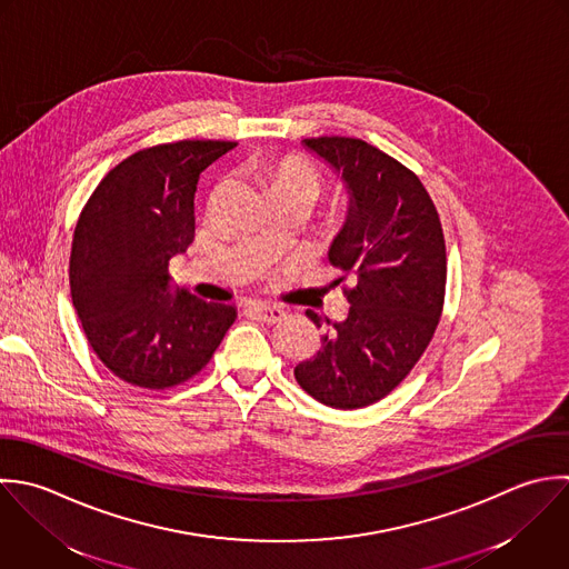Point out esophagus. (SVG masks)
<instances>
[{
  "label": "esophagus",
  "mask_w": 569,
  "mask_h": 569,
  "mask_svg": "<svg viewBox=\"0 0 569 569\" xmlns=\"http://www.w3.org/2000/svg\"><path fill=\"white\" fill-rule=\"evenodd\" d=\"M250 312H252L257 319H261L263 323H268V326L279 323V321L286 317V312H283L281 308L270 306V303H252V306H250Z\"/></svg>",
  "instance_id": "esophagus-1"
}]
</instances>
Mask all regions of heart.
<instances>
[{"instance_id":"b5f03b06","label":"heart","mask_w":569,"mask_h":569,"mask_svg":"<svg viewBox=\"0 0 569 569\" xmlns=\"http://www.w3.org/2000/svg\"><path fill=\"white\" fill-rule=\"evenodd\" d=\"M261 170H263L272 192L290 190V192H299L312 201L323 188L319 172L306 159H301L297 154H286V157L272 159V161L263 163Z\"/></svg>"}]
</instances>
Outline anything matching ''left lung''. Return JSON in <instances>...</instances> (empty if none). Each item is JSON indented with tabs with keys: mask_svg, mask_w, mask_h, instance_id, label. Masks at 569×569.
<instances>
[{
	"mask_svg": "<svg viewBox=\"0 0 569 569\" xmlns=\"http://www.w3.org/2000/svg\"><path fill=\"white\" fill-rule=\"evenodd\" d=\"M303 143L350 192L328 257L355 286L343 288L346 319H326L321 350L295 368V379L319 403L357 410L388 397L435 337L448 279L443 228L421 179L395 157L355 137ZM306 315L323 328L312 310Z\"/></svg>",
	"mask_w": 569,
	"mask_h": 569,
	"instance_id": "obj_1",
	"label": "left lung"
}]
</instances>
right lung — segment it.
Returning <instances> with one entry per match:
<instances>
[{
  "label": "right lung",
  "instance_id": "right-lung-1",
  "mask_svg": "<svg viewBox=\"0 0 569 569\" xmlns=\"http://www.w3.org/2000/svg\"><path fill=\"white\" fill-rule=\"evenodd\" d=\"M234 141L183 139L119 161L86 201L70 248V295L99 361L166 390L199 375L237 310L174 288L168 261L194 239L199 174Z\"/></svg>",
  "mask_w": 569,
  "mask_h": 569
}]
</instances>
